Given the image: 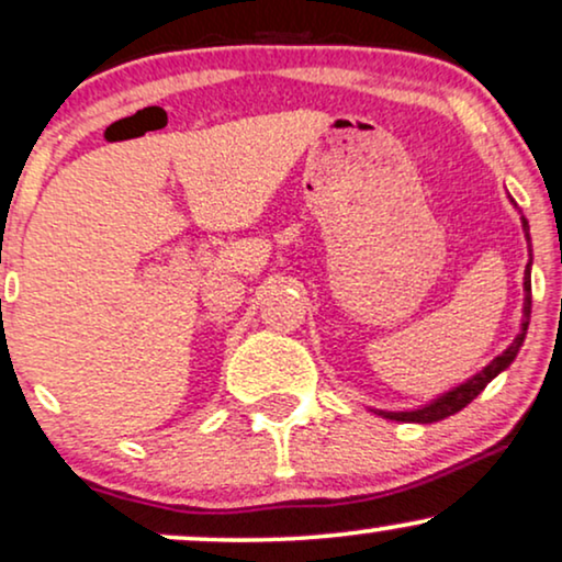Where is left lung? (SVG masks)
Here are the masks:
<instances>
[{"instance_id":"1","label":"left lung","mask_w":562,"mask_h":562,"mask_svg":"<svg viewBox=\"0 0 562 562\" xmlns=\"http://www.w3.org/2000/svg\"><path fill=\"white\" fill-rule=\"evenodd\" d=\"M524 221V232H526V239H529V224ZM524 323H521V334L516 336V341L508 346V349L503 351V355H497L493 362H490L484 370L476 372V375L472 380H467V383H461L459 387H453V391L442 393L440 398H435L432 404L422 406V408H414V412H378L380 417L385 419H396V422H419V425H429V422H440L450 417V414L461 412L463 406H469L472 401L480 396V393L487 387V383L493 378L501 375V372L508 367L510 362H514L518 349H521L524 338H526V328H529V315H531V262L526 266V276H524Z\"/></svg>"}]
</instances>
